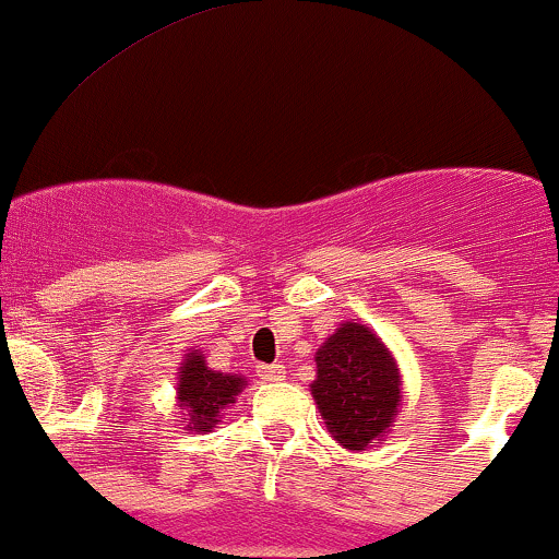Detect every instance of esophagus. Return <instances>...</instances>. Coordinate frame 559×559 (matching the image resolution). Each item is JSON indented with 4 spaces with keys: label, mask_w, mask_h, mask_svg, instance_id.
I'll use <instances>...</instances> for the list:
<instances>
[{
    "label": "esophagus",
    "mask_w": 559,
    "mask_h": 559,
    "mask_svg": "<svg viewBox=\"0 0 559 559\" xmlns=\"http://www.w3.org/2000/svg\"><path fill=\"white\" fill-rule=\"evenodd\" d=\"M258 376L269 383L285 381V368L282 365H258Z\"/></svg>",
    "instance_id": "1"
}]
</instances>
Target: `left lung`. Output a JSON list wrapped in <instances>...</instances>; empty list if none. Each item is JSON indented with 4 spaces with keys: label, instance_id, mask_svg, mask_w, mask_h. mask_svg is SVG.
<instances>
[{
    "label": "left lung",
    "instance_id": "left-lung-1",
    "mask_svg": "<svg viewBox=\"0 0 559 559\" xmlns=\"http://www.w3.org/2000/svg\"><path fill=\"white\" fill-rule=\"evenodd\" d=\"M314 362L311 397L333 440L354 453L383 440L402 407V373L389 346L362 322H341Z\"/></svg>",
    "mask_w": 559,
    "mask_h": 559
}]
</instances>
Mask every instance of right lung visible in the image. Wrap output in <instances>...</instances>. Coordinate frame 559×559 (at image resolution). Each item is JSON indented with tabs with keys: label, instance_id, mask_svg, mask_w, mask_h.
Returning <instances> with one entry per match:
<instances>
[{
	"label": "right lung",
	"instance_id": "right-lung-1",
	"mask_svg": "<svg viewBox=\"0 0 559 559\" xmlns=\"http://www.w3.org/2000/svg\"><path fill=\"white\" fill-rule=\"evenodd\" d=\"M245 386H248L245 376L207 368L205 354L200 349L186 352L176 386V400L183 416L181 426L186 431H200V435L213 431L226 407L237 402Z\"/></svg>",
	"mask_w": 559,
	"mask_h": 559
}]
</instances>
